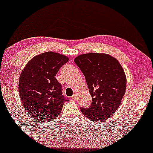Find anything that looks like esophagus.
Returning <instances> with one entry per match:
<instances>
[{"label":"esophagus","instance_id":"obj_1","mask_svg":"<svg viewBox=\"0 0 153 153\" xmlns=\"http://www.w3.org/2000/svg\"><path fill=\"white\" fill-rule=\"evenodd\" d=\"M71 97L73 99V100H76V99H77V95H75V94H74Z\"/></svg>","mask_w":153,"mask_h":153}]
</instances>
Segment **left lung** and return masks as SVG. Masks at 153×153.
Returning a JSON list of instances; mask_svg holds the SVG:
<instances>
[{
	"label": "left lung",
	"mask_w": 153,
	"mask_h": 153,
	"mask_svg": "<svg viewBox=\"0 0 153 153\" xmlns=\"http://www.w3.org/2000/svg\"><path fill=\"white\" fill-rule=\"evenodd\" d=\"M74 61L85 75L91 105L80 108L92 121H103L119 108L126 91V75L118 60L105 53H90L77 56Z\"/></svg>",
	"instance_id": "8db88e82"
}]
</instances>
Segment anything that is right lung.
<instances>
[{
  "label": "right lung",
  "instance_id": "obj_1",
  "mask_svg": "<svg viewBox=\"0 0 153 153\" xmlns=\"http://www.w3.org/2000/svg\"><path fill=\"white\" fill-rule=\"evenodd\" d=\"M68 60L58 53H41L27 62L20 75V98L27 113L38 122H50L61 113L67 100L55 76Z\"/></svg>",
  "mask_w": 153,
  "mask_h": 153
}]
</instances>
